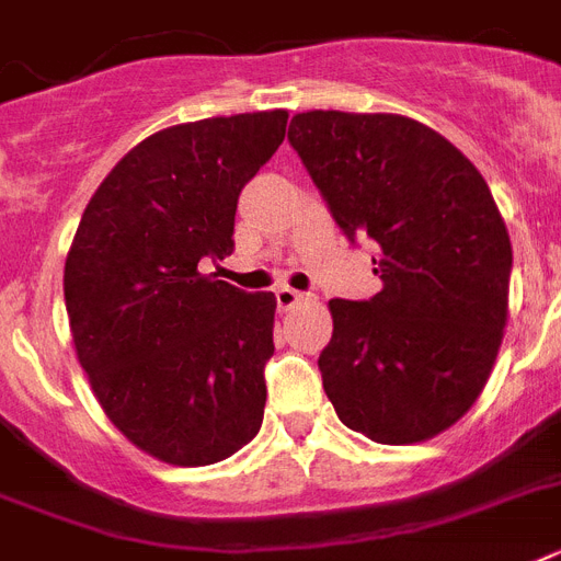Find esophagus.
<instances>
[{
  "label": "esophagus",
  "instance_id": "esophagus-1",
  "mask_svg": "<svg viewBox=\"0 0 561 561\" xmlns=\"http://www.w3.org/2000/svg\"><path fill=\"white\" fill-rule=\"evenodd\" d=\"M302 299H308L302 290H294V288H288V285L276 288V305H279V311H290V308L302 302Z\"/></svg>",
  "mask_w": 561,
  "mask_h": 561
}]
</instances>
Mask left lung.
Instances as JSON below:
<instances>
[{
    "label": "left lung",
    "mask_w": 561,
    "mask_h": 561,
    "mask_svg": "<svg viewBox=\"0 0 561 561\" xmlns=\"http://www.w3.org/2000/svg\"><path fill=\"white\" fill-rule=\"evenodd\" d=\"M290 147L345 239H371L383 290L331 299L322 389L348 430L417 444L484 389L507 325L513 248L481 172L400 115L302 112Z\"/></svg>",
    "instance_id": "obj_1"
}]
</instances>
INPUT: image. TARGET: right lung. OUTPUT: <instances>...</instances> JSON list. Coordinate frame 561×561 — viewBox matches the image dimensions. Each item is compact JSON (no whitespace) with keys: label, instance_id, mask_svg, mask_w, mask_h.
Wrapping results in <instances>:
<instances>
[{"label":"right lung","instance_id":"right-lung-1","mask_svg":"<svg viewBox=\"0 0 561 561\" xmlns=\"http://www.w3.org/2000/svg\"><path fill=\"white\" fill-rule=\"evenodd\" d=\"M285 123L276 108L154 131L91 195L68 250L80 366L108 421L158 461H225L262 426L276 299L202 262L233 253L239 195Z\"/></svg>","mask_w":561,"mask_h":561}]
</instances>
